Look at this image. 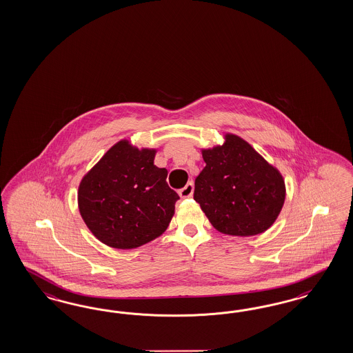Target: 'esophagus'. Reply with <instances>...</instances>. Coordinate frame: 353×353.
I'll list each match as a JSON object with an SVG mask.
<instances>
[{"label":"esophagus","instance_id":"esophagus-1","mask_svg":"<svg viewBox=\"0 0 353 353\" xmlns=\"http://www.w3.org/2000/svg\"><path fill=\"white\" fill-rule=\"evenodd\" d=\"M192 192H194V185H192V182H188L182 189H180L179 194H180L182 199H185V198H190Z\"/></svg>","mask_w":353,"mask_h":353}]
</instances>
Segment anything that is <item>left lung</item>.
<instances>
[{
  "label": "left lung",
  "instance_id": "1",
  "mask_svg": "<svg viewBox=\"0 0 353 353\" xmlns=\"http://www.w3.org/2000/svg\"><path fill=\"white\" fill-rule=\"evenodd\" d=\"M224 143L202 149L205 167L195 179L194 199L220 233L261 234L277 220L285 180L247 141L226 133Z\"/></svg>",
  "mask_w": 353,
  "mask_h": 353
}]
</instances>
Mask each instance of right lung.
<instances>
[{"label":"right lung","mask_w":353,"mask_h":353,"mask_svg":"<svg viewBox=\"0 0 353 353\" xmlns=\"http://www.w3.org/2000/svg\"><path fill=\"white\" fill-rule=\"evenodd\" d=\"M157 149L117 142L79 185V211L98 241L119 250L143 246L163 234L180 196L168 171L154 164Z\"/></svg>","instance_id":"obj_1"}]
</instances>
